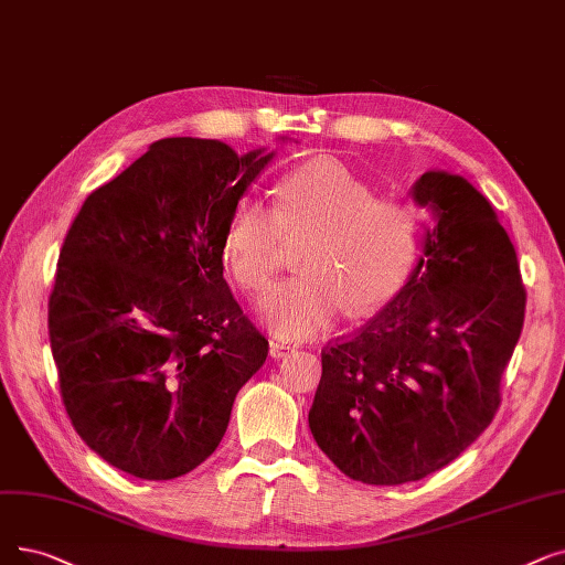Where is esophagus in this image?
<instances>
[{
	"label": "esophagus",
	"instance_id": "obj_1",
	"mask_svg": "<svg viewBox=\"0 0 565 565\" xmlns=\"http://www.w3.org/2000/svg\"><path fill=\"white\" fill-rule=\"evenodd\" d=\"M290 351H296V347H292L290 341H279V339H273V341H269V355H273L275 360L284 358V355H286V353H290Z\"/></svg>",
	"mask_w": 565,
	"mask_h": 565
}]
</instances>
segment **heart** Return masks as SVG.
I'll return each instance as SVG.
<instances>
[{
    "mask_svg": "<svg viewBox=\"0 0 565 565\" xmlns=\"http://www.w3.org/2000/svg\"><path fill=\"white\" fill-rule=\"evenodd\" d=\"M374 189L334 159H316L277 186L275 210L239 201L224 231V260L252 292L275 279L284 237H307L302 275L275 286L258 318L284 339L323 334L351 309L362 316L402 288L418 252V214L402 201L374 199Z\"/></svg>",
    "mask_w": 565,
    "mask_h": 565,
    "instance_id": "1",
    "label": "heart"
}]
</instances>
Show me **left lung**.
I'll return each mask as SVG.
<instances>
[{"label": "left lung", "instance_id": "left-lung-1", "mask_svg": "<svg viewBox=\"0 0 565 565\" xmlns=\"http://www.w3.org/2000/svg\"><path fill=\"white\" fill-rule=\"evenodd\" d=\"M431 212L404 288L358 334L321 353L309 429L341 473L366 484L423 480L494 420L526 292L518 254L484 195L427 170L411 186Z\"/></svg>", "mask_w": 565, "mask_h": 565}]
</instances>
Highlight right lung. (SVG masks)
Returning a JSON list of instances; mask_svg holds the SVG:
<instances>
[{
	"label": "right lung",
	"instance_id": "obj_1",
	"mask_svg": "<svg viewBox=\"0 0 565 565\" xmlns=\"http://www.w3.org/2000/svg\"><path fill=\"white\" fill-rule=\"evenodd\" d=\"M273 157L163 138L73 218L47 332L73 427L119 471L173 480L201 466L267 358L224 279L222 242Z\"/></svg>",
	"mask_w": 565,
	"mask_h": 565
}]
</instances>
